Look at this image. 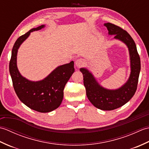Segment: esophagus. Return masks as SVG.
<instances>
[{
	"instance_id": "obj_1",
	"label": "esophagus",
	"mask_w": 149,
	"mask_h": 149,
	"mask_svg": "<svg viewBox=\"0 0 149 149\" xmlns=\"http://www.w3.org/2000/svg\"><path fill=\"white\" fill-rule=\"evenodd\" d=\"M84 64V61L83 59H78L77 60H76V61L75 62V66L78 68L81 67V66H83Z\"/></svg>"
}]
</instances>
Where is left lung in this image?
Listing matches in <instances>:
<instances>
[{"label":"left lung","instance_id":"left-lung-1","mask_svg":"<svg viewBox=\"0 0 149 149\" xmlns=\"http://www.w3.org/2000/svg\"><path fill=\"white\" fill-rule=\"evenodd\" d=\"M104 25L108 30L109 35H115L114 39L121 41L127 47L131 65V74L128 80L118 89L109 90L101 86L87 68H81L80 71L83 75L88 100L98 109L111 111L123 106L133 97L137 89L141 64L136 46L127 31L111 23Z\"/></svg>","mask_w":149,"mask_h":149}]
</instances>
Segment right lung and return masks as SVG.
<instances>
[{
    "instance_id": "add662e5",
    "label": "right lung",
    "mask_w": 149,
    "mask_h": 149,
    "mask_svg": "<svg viewBox=\"0 0 149 149\" xmlns=\"http://www.w3.org/2000/svg\"><path fill=\"white\" fill-rule=\"evenodd\" d=\"M45 27L42 25L33 28L16 41L13 47L9 62V73L14 89L19 99L25 105L40 113H49L57 109L63 99V90L73 73L74 62L59 66L43 79L32 81L22 76L17 67L19 47L29 36L31 33Z\"/></svg>"
}]
</instances>
